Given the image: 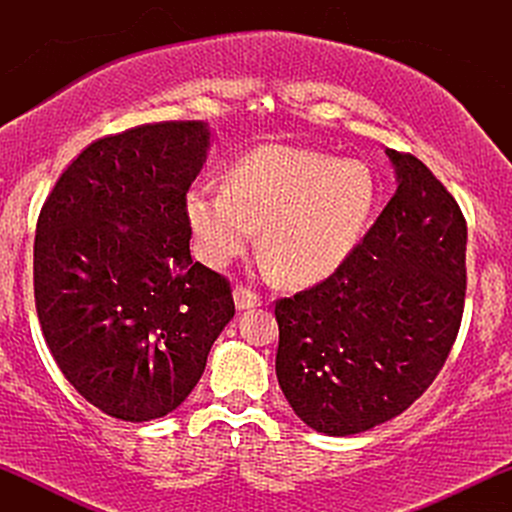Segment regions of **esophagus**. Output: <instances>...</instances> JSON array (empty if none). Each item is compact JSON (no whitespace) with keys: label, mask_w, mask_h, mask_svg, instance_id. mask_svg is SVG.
<instances>
[{"label":"esophagus","mask_w":512,"mask_h":512,"mask_svg":"<svg viewBox=\"0 0 512 512\" xmlns=\"http://www.w3.org/2000/svg\"><path fill=\"white\" fill-rule=\"evenodd\" d=\"M233 298H236V308H238V310L257 308V305L262 303V298L257 296L255 291H250V289H243V286H238V289L233 291Z\"/></svg>","instance_id":"esophagus-1"}]
</instances>
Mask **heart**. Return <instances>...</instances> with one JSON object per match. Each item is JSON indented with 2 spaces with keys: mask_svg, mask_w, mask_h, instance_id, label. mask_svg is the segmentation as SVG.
Returning a JSON list of instances; mask_svg holds the SVG:
<instances>
[{
  "mask_svg": "<svg viewBox=\"0 0 512 512\" xmlns=\"http://www.w3.org/2000/svg\"><path fill=\"white\" fill-rule=\"evenodd\" d=\"M375 178L361 161L296 146H262L228 173L199 182L187 219L209 264L223 267L255 240L281 279L308 284L332 274L356 248L375 207Z\"/></svg>",
  "mask_w": 512,
  "mask_h": 512,
  "instance_id": "1",
  "label": "heart"
}]
</instances>
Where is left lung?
Listing matches in <instances>:
<instances>
[{
	"label": "left lung",
	"mask_w": 512,
	"mask_h": 512,
	"mask_svg": "<svg viewBox=\"0 0 512 512\" xmlns=\"http://www.w3.org/2000/svg\"><path fill=\"white\" fill-rule=\"evenodd\" d=\"M397 190L332 276L281 298L276 378L298 419L354 436L414 404L448 358L467 289V223L416 156L385 149Z\"/></svg>",
	"instance_id": "8db88e82"
}]
</instances>
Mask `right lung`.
Instances as JSON below:
<instances>
[{
  "mask_svg": "<svg viewBox=\"0 0 512 512\" xmlns=\"http://www.w3.org/2000/svg\"><path fill=\"white\" fill-rule=\"evenodd\" d=\"M207 122H158L93 142L40 211L33 289L64 378L122 421L161 419L202 378L233 320L231 286L190 255L185 195Z\"/></svg>",
  "mask_w": 512,
  "mask_h": 512,
  "instance_id": "right-lung-1",
  "label": "right lung"
}]
</instances>
